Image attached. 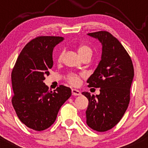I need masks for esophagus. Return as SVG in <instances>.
Wrapping results in <instances>:
<instances>
[{
	"label": "esophagus",
	"instance_id": "34e87169",
	"mask_svg": "<svg viewBox=\"0 0 148 148\" xmlns=\"http://www.w3.org/2000/svg\"><path fill=\"white\" fill-rule=\"evenodd\" d=\"M72 92L73 95H81V92H80L79 90L76 89H72Z\"/></svg>",
	"mask_w": 148,
	"mask_h": 148
}]
</instances>
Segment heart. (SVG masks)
Segmentation results:
<instances>
[{
	"instance_id": "obj_1",
	"label": "heart",
	"mask_w": 148,
	"mask_h": 148,
	"mask_svg": "<svg viewBox=\"0 0 148 148\" xmlns=\"http://www.w3.org/2000/svg\"><path fill=\"white\" fill-rule=\"evenodd\" d=\"M78 51L81 57H84L86 56H92V50L89 46L86 45H81L79 47ZM63 56V52H60V54L58 56V61H60L62 58ZM83 74H76L74 73H69L67 74L66 79L68 81L69 84H70L72 86H79L81 83V77H82Z\"/></svg>"
}]
</instances>
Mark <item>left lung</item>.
<instances>
[{"mask_svg":"<svg viewBox=\"0 0 148 148\" xmlns=\"http://www.w3.org/2000/svg\"><path fill=\"white\" fill-rule=\"evenodd\" d=\"M102 45V54L97 67L90 76L88 87L99 88L100 94H82L88 98L86 123L93 130L106 132L118 124L130 101V88L134 75L129 53L117 38L107 31L88 33Z\"/></svg>","mask_w":148,"mask_h":148,"instance_id":"left-lung-1","label":"left lung"}]
</instances>
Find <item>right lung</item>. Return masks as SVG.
I'll return each mask as SVG.
<instances>
[{"instance_id":"1","label":"right lung","mask_w":148,"mask_h":148,"mask_svg":"<svg viewBox=\"0 0 148 148\" xmlns=\"http://www.w3.org/2000/svg\"><path fill=\"white\" fill-rule=\"evenodd\" d=\"M59 36H38L22 49L12 72V103L18 118L28 128L43 131L51 127L62 105L72 95L70 88L60 85L53 91L43 82L52 68Z\"/></svg>"}]
</instances>
